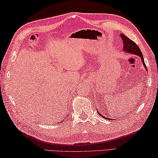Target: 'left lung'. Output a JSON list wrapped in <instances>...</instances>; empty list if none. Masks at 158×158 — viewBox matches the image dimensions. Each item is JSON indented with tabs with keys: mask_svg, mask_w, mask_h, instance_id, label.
<instances>
[{
	"mask_svg": "<svg viewBox=\"0 0 158 158\" xmlns=\"http://www.w3.org/2000/svg\"><path fill=\"white\" fill-rule=\"evenodd\" d=\"M121 37L123 40V44H124L123 50L127 52H129V53H132V54H135V55L139 56L141 58L142 62L143 64H144V67L146 69V64H145L144 60V57H143L142 52H141L139 47H138V46L132 40L129 39L128 37H127V36L123 34V33H121ZM98 114H100V113L99 112H98ZM100 115H101L103 118H105L106 119H110L109 118H106V117L102 115V114H100Z\"/></svg>",
	"mask_w": 158,
	"mask_h": 158,
	"instance_id": "8db88e82",
	"label": "left lung"
}]
</instances>
